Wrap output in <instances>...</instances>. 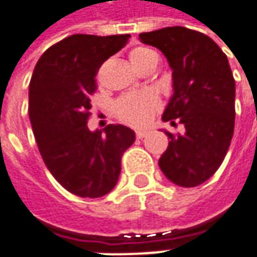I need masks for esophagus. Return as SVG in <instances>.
I'll list each match as a JSON object with an SVG mask.
<instances>
[{"label":"esophagus","instance_id":"1","mask_svg":"<svg viewBox=\"0 0 257 257\" xmlns=\"http://www.w3.org/2000/svg\"><path fill=\"white\" fill-rule=\"evenodd\" d=\"M148 135V131H137V138L138 139H142Z\"/></svg>","mask_w":257,"mask_h":257}]
</instances>
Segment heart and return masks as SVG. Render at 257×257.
<instances>
[{
	"instance_id": "heart-1",
	"label": "heart",
	"mask_w": 257,
	"mask_h": 257,
	"mask_svg": "<svg viewBox=\"0 0 257 257\" xmlns=\"http://www.w3.org/2000/svg\"><path fill=\"white\" fill-rule=\"evenodd\" d=\"M128 58L132 67L138 72L156 68L159 61L155 51L146 47H137L131 49ZM158 108H159V98L156 96V93L144 91V92H134L120 96L115 103V113L122 122L128 125L144 126L151 122Z\"/></svg>"
}]
</instances>
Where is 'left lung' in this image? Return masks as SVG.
<instances>
[{
    "instance_id": "1",
    "label": "left lung",
    "mask_w": 257,
    "mask_h": 257,
    "mask_svg": "<svg viewBox=\"0 0 257 257\" xmlns=\"http://www.w3.org/2000/svg\"><path fill=\"white\" fill-rule=\"evenodd\" d=\"M139 40L164 54L172 69L173 95L162 120L185 126L169 138L159 159L164 175L183 188L198 186L225 159L234 129V79L227 57L202 32L168 27L139 34Z\"/></svg>"
}]
</instances>
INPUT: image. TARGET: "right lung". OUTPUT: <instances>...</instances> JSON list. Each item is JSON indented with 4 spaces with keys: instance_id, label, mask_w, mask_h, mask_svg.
I'll list each match as a JSON object with an SVG mask.
<instances>
[{
    "instance_id": "obj_1",
    "label": "right lung",
    "mask_w": 257,
    "mask_h": 257,
    "mask_svg": "<svg viewBox=\"0 0 257 257\" xmlns=\"http://www.w3.org/2000/svg\"><path fill=\"white\" fill-rule=\"evenodd\" d=\"M129 37L71 35L47 49L32 72L30 120L41 156L52 176L81 198H101L115 188L120 158L135 142V132L119 123L93 132L86 125L96 72Z\"/></svg>"
}]
</instances>
